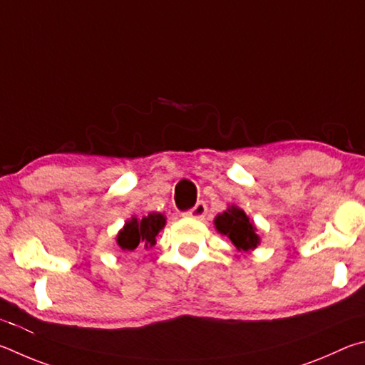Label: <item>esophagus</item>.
Masks as SVG:
<instances>
[{
	"mask_svg": "<svg viewBox=\"0 0 365 365\" xmlns=\"http://www.w3.org/2000/svg\"><path fill=\"white\" fill-rule=\"evenodd\" d=\"M207 212H208L207 203L200 200V202H197L192 208L187 210V212L184 215L189 216V218H194V220H203V218H205Z\"/></svg>",
	"mask_w": 365,
	"mask_h": 365,
	"instance_id": "34e87169",
	"label": "esophagus"
}]
</instances>
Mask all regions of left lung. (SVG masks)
I'll return each mask as SVG.
<instances>
[{"instance_id": "obj_1", "label": "left lung", "mask_w": 365, "mask_h": 365, "mask_svg": "<svg viewBox=\"0 0 365 365\" xmlns=\"http://www.w3.org/2000/svg\"><path fill=\"white\" fill-rule=\"evenodd\" d=\"M215 225L221 234L231 239L232 244L237 247V250L247 252L250 248H257L259 244V237L255 234L253 222L248 220L244 210L237 207L227 208L225 213L216 216Z\"/></svg>"}]
</instances>
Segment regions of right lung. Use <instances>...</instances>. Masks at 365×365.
Returning a JSON list of instances; mask_svg holds the SVG:
<instances>
[{
	"label": "right lung",
	"mask_w": 365,
	"mask_h": 365,
	"mask_svg": "<svg viewBox=\"0 0 365 365\" xmlns=\"http://www.w3.org/2000/svg\"><path fill=\"white\" fill-rule=\"evenodd\" d=\"M165 226V218L160 213H149L143 220L133 218L118 232L117 244L121 250L133 252L139 244L147 247L155 245V237L160 229Z\"/></svg>",
	"instance_id": "1"
}]
</instances>
